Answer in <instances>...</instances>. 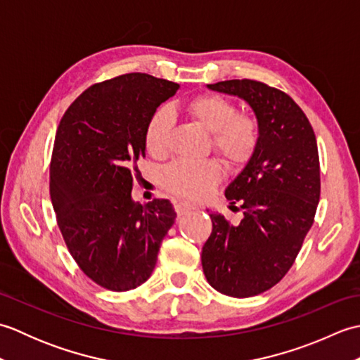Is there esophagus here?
<instances>
[{
  "instance_id": "esophagus-1",
  "label": "esophagus",
  "mask_w": 360,
  "mask_h": 360,
  "mask_svg": "<svg viewBox=\"0 0 360 360\" xmlns=\"http://www.w3.org/2000/svg\"><path fill=\"white\" fill-rule=\"evenodd\" d=\"M196 209L195 204H190V202H186V201H181V202H174V210L176 213H178V217H182L186 215V213L192 212Z\"/></svg>"
}]
</instances>
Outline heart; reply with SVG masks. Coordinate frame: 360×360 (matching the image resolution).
I'll use <instances>...</instances> for the list:
<instances>
[{"mask_svg": "<svg viewBox=\"0 0 360 360\" xmlns=\"http://www.w3.org/2000/svg\"><path fill=\"white\" fill-rule=\"evenodd\" d=\"M186 111L198 125L207 129L212 147L232 170H240L254 156L259 142L258 120L246 112H236V105L229 98L202 93L190 98ZM174 114L162 105L151 114L145 127V150L160 159L170 148ZM223 176V167L215 159L176 160L160 173V184L178 198L202 200Z\"/></svg>", "mask_w": 360, "mask_h": 360, "instance_id": "obj_1", "label": "heart"}]
</instances>
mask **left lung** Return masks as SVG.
Instances as JSON below:
<instances>
[{"mask_svg": "<svg viewBox=\"0 0 360 360\" xmlns=\"http://www.w3.org/2000/svg\"><path fill=\"white\" fill-rule=\"evenodd\" d=\"M244 98L259 125V142L244 170L226 188L240 224L210 213L212 233L201 254L205 278L218 292L246 298L285 277L314 223L320 162L307 114L283 91L241 79L207 85ZM238 202L240 208L233 204Z\"/></svg>", "mask_w": 360, "mask_h": 360, "instance_id": "8db88e82", "label": "left lung"}]
</instances>
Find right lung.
<instances>
[{"label":"right lung","mask_w":360,"mask_h":360,"mask_svg":"<svg viewBox=\"0 0 360 360\" xmlns=\"http://www.w3.org/2000/svg\"><path fill=\"white\" fill-rule=\"evenodd\" d=\"M179 85L129 72L89 86L57 128L49 193L66 248L88 278L124 292L150 278L174 223L170 201L131 200L145 127Z\"/></svg>","instance_id":"obj_1"}]
</instances>
